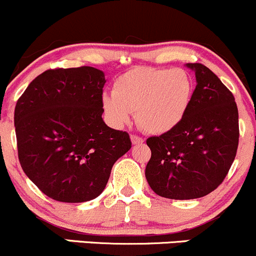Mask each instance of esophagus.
I'll return each instance as SVG.
<instances>
[{
	"label": "esophagus",
	"instance_id": "esophagus-1",
	"mask_svg": "<svg viewBox=\"0 0 256 256\" xmlns=\"http://www.w3.org/2000/svg\"><path fill=\"white\" fill-rule=\"evenodd\" d=\"M131 141H132L134 144H138L144 142V138H140V136H138V135H131Z\"/></svg>",
	"mask_w": 256,
	"mask_h": 256
}]
</instances>
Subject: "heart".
Instances as JSON below:
<instances>
[{
  "mask_svg": "<svg viewBox=\"0 0 256 256\" xmlns=\"http://www.w3.org/2000/svg\"><path fill=\"white\" fill-rule=\"evenodd\" d=\"M193 94V82L183 69L140 66L118 76L112 94L102 96V109L114 126H122L136 112L144 131L168 132L183 120Z\"/></svg>",
  "mask_w": 256,
  "mask_h": 256,
  "instance_id": "b5f03b06",
  "label": "heart"
}]
</instances>
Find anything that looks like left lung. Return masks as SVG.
<instances>
[{"instance_id":"obj_1","label":"left lung","mask_w":256,"mask_h":256,"mask_svg":"<svg viewBox=\"0 0 256 256\" xmlns=\"http://www.w3.org/2000/svg\"><path fill=\"white\" fill-rule=\"evenodd\" d=\"M197 85L184 118L174 130L146 140L151 158L147 182L170 200H194L224 180L239 144V114L234 95L200 63H188Z\"/></svg>"}]
</instances>
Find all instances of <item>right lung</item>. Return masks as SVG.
<instances>
[{
	"mask_svg": "<svg viewBox=\"0 0 256 256\" xmlns=\"http://www.w3.org/2000/svg\"><path fill=\"white\" fill-rule=\"evenodd\" d=\"M104 73L92 66L48 69L30 82L14 109L18 160L49 198L80 203L104 190L130 135L102 120Z\"/></svg>",
	"mask_w": 256,
	"mask_h": 256,
	"instance_id": "obj_1",
	"label": "right lung"
}]
</instances>
